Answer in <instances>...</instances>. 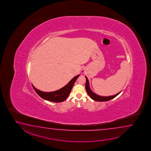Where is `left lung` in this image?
Instances as JSON below:
<instances>
[{
	"instance_id": "left-lung-1",
	"label": "left lung",
	"mask_w": 151,
	"mask_h": 151,
	"mask_svg": "<svg viewBox=\"0 0 151 151\" xmlns=\"http://www.w3.org/2000/svg\"><path fill=\"white\" fill-rule=\"evenodd\" d=\"M86 78V89L87 91V93L89 96L92 99L96 101H109L110 100L112 99L113 98L116 97L120 93V92L118 93L116 95H114V96H110L108 97H104V96H100L99 95H97L94 92H92V90L90 89L89 86V82L88 79L87 78L86 76H85Z\"/></svg>"
}]
</instances>
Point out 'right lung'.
Instances as JSON below:
<instances>
[{"label": "right lung", "instance_id": "obj_1", "mask_svg": "<svg viewBox=\"0 0 151 151\" xmlns=\"http://www.w3.org/2000/svg\"><path fill=\"white\" fill-rule=\"evenodd\" d=\"M79 77V74L74 77L73 79H72L67 85L62 88L61 89L53 92H47L41 91L34 87L33 84H32V86L35 91L44 99L46 100L49 101H51V102H62L66 99L69 96V94L70 93L71 91L72 88L74 85V82Z\"/></svg>", "mask_w": 151, "mask_h": 151}]
</instances>
